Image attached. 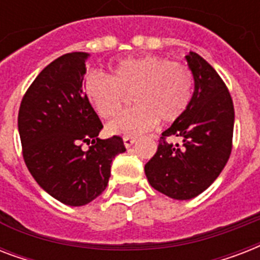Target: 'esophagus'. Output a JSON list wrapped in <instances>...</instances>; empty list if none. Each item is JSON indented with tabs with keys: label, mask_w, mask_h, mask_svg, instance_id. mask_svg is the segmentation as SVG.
<instances>
[{
	"label": "esophagus",
	"mask_w": 260,
	"mask_h": 260,
	"mask_svg": "<svg viewBox=\"0 0 260 260\" xmlns=\"http://www.w3.org/2000/svg\"><path fill=\"white\" fill-rule=\"evenodd\" d=\"M135 142H136V138H131V136H125V138H124V144H125L126 148H129L131 146H134Z\"/></svg>",
	"instance_id": "esophagus-1"
}]
</instances>
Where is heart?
Instances as JSON below:
<instances>
[{
	"mask_svg": "<svg viewBox=\"0 0 260 260\" xmlns=\"http://www.w3.org/2000/svg\"><path fill=\"white\" fill-rule=\"evenodd\" d=\"M194 77L189 67L162 56L146 55L122 59L110 67L109 77L89 71L82 91L101 117L121 112L126 94L135 106L108 125L110 134L138 136L150 131L158 118L174 122L185 114L193 97Z\"/></svg>",
	"mask_w": 260,
	"mask_h": 260,
	"instance_id": "heart-1",
	"label": "heart"
}]
</instances>
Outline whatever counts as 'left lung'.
I'll return each instance as SVG.
<instances>
[{
  "label": "left lung",
  "mask_w": 260,
  "mask_h": 260,
  "mask_svg": "<svg viewBox=\"0 0 260 260\" xmlns=\"http://www.w3.org/2000/svg\"><path fill=\"white\" fill-rule=\"evenodd\" d=\"M186 60L194 77L191 102L163 132L156 154L144 166L150 185L174 200L197 197L216 181L234 138L235 109L226 85L198 54L190 52Z\"/></svg>",
  "instance_id": "1"
}]
</instances>
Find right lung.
<instances>
[{
  "label": "right lung",
  "mask_w": 260,
  "mask_h": 260,
  "mask_svg": "<svg viewBox=\"0 0 260 260\" xmlns=\"http://www.w3.org/2000/svg\"><path fill=\"white\" fill-rule=\"evenodd\" d=\"M86 52L55 59L35 78L18 109L22 158L35 181L62 204L82 206L106 189L120 136L100 139L102 122L82 91ZM83 144H91L83 150Z\"/></svg>",
  "instance_id": "right-lung-1"
}]
</instances>
